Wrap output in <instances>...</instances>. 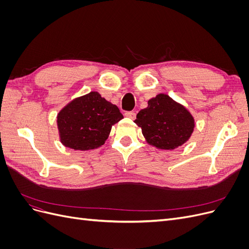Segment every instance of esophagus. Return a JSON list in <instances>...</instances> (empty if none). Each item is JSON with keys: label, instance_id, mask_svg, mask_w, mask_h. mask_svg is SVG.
<instances>
[{"label": "esophagus", "instance_id": "esophagus-1", "mask_svg": "<svg viewBox=\"0 0 249 249\" xmlns=\"http://www.w3.org/2000/svg\"><path fill=\"white\" fill-rule=\"evenodd\" d=\"M124 116H125V117H127V118L135 119V117H136V113H135V112H132V111L125 112V113H124Z\"/></svg>", "mask_w": 249, "mask_h": 249}]
</instances>
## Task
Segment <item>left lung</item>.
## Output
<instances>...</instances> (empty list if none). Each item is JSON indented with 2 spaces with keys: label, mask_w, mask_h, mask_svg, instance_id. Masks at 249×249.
<instances>
[{
  "label": "left lung",
  "mask_w": 249,
  "mask_h": 249,
  "mask_svg": "<svg viewBox=\"0 0 249 249\" xmlns=\"http://www.w3.org/2000/svg\"><path fill=\"white\" fill-rule=\"evenodd\" d=\"M134 123L141 127L149 145L165 150L183 145L190 139L195 127L190 111L165 93L150 99Z\"/></svg>",
  "instance_id": "1"
}]
</instances>
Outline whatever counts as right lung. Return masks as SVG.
I'll return each mask as SVG.
<instances>
[{
	"label": "right lung",
	"instance_id": "add662e5",
	"mask_svg": "<svg viewBox=\"0 0 249 249\" xmlns=\"http://www.w3.org/2000/svg\"><path fill=\"white\" fill-rule=\"evenodd\" d=\"M124 118L117 106L91 91L76 97L59 111L57 126L62 144L74 150L101 147L112 125Z\"/></svg>",
	"mask_w": 249,
	"mask_h": 249
}]
</instances>
